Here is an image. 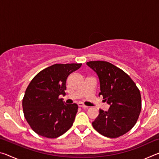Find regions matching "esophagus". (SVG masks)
Segmentation results:
<instances>
[{
    "mask_svg": "<svg viewBox=\"0 0 159 159\" xmlns=\"http://www.w3.org/2000/svg\"><path fill=\"white\" fill-rule=\"evenodd\" d=\"M78 105H79V107H83V108H88L87 106H85V104H83L81 102H79V103H78Z\"/></svg>",
    "mask_w": 159,
    "mask_h": 159,
    "instance_id": "obj_1",
    "label": "esophagus"
}]
</instances>
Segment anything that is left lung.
Here are the masks:
<instances>
[{
    "label": "left lung",
    "instance_id": "8db88e82",
    "mask_svg": "<svg viewBox=\"0 0 159 159\" xmlns=\"http://www.w3.org/2000/svg\"><path fill=\"white\" fill-rule=\"evenodd\" d=\"M87 65L99 79L104 102L110 104L107 111L99 109L93 122L95 130L102 135L116 138L128 133L138 121L142 109L139 88L131 78L114 64L105 61H90Z\"/></svg>",
    "mask_w": 159,
    "mask_h": 159
}]
</instances>
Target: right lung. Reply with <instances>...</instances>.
Listing matches in <instances>:
<instances>
[{
  "label": "right lung",
  "mask_w": 159,
  "mask_h": 159,
  "mask_svg": "<svg viewBox=\"0 0 159 159\" xmlns=\"http://www.w3.org/2000/svg\"><path fill=\"white\" fill-rule=\"evenodd\" d=\"M82 64H55L44 69L31 80L22 99L23 112L32 130L47 138H56L69 130L78 111L76 104H66L65 95L70 74Z\"/></svg>",
  "instance_id": "add662e5"
}]
</instances>
